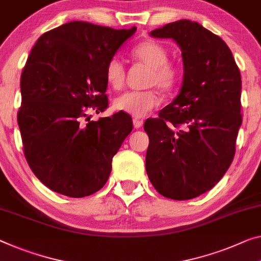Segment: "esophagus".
<instances>
[{"label": "esophagus", "mask_w": 261, "mask_h": 261, "mask_svg": "<svg viewBox=\"0 0 261 261\" xmlns=\"http://www.w3.org/2000/svg\"><path fill=\"white\" fill-rule=\"evenodd\" d=\"M133 125H134V128L139 129V128H141V126H142V121L139 119H133Z\"/></svg>", "instance_id": "1"}]
</instances>
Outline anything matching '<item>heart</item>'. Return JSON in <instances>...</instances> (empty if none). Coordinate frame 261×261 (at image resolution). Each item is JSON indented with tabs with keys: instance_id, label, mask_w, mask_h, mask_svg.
Wrapping results in <instances>:
<instances>
[{
	"instance_id": "1",
	"label": "heart",
	"mask_w": 261,
	"mask_h": 261,
	"mask_svg": "<svg viewBox=\"0 0 261 261\" xmlns=\"http://www.w3.org/2000/svg\"><path fill=\"white\" fill-rule=\"evenodd\" d=\"M132 57L135 61L149 66L147 75V86H156L161 91H170L178 80V69L174 63L168 61V50L162 44L151 39L144 41L132 50ZM105 78L108 85L114 90L122 89L126 80V69L119 58L113 57L107 62ZM161 98L154 89L146 91H128L115 99L117 110L126 112L135 118H143L151 110L158 107Z\"/></svg>"
}]
</instances>
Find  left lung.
<instances>
[{
	"instance_id": "left-lung-1",
	"label": "left lung",
	"mask_w": 261,
	"mask_h": 261,
	"mask_svg": "<svg viewBox=\"0 0 261 261\" xmlns=\"http://www.w3.org/2000/svg\"><path fill=\"white\" fill-rule=\"evenodd\" d=\"M150 36L176 41L184 73L177 97L144 122L147 175L164 197L191 199L212 189L234 158L242 77L226 43L197 22L179 19Z\"/></svg>"
}]
</instances>
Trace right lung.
Wrapping results in <instances>:
<instances>
[{
  "label": "right lung",
  "mask_w": 261,
  "mask_h": 261,
  "mask_svg": "<svg viewBox=\"0 0 261 261\" xmlns=\"http://www.w3.org/2000/svg\"><path fill=\"white\" fill-rule=\"evenodd\" d=\"M135 31L73 21L46 31L31 49L17 122L27 162L49 189L80 198L110 177L132 118L120 111L90 121L87 113L108 107L106 64Z\"/></svg>",
  "instance_id": "right-lung-1"
}]
</instances>
